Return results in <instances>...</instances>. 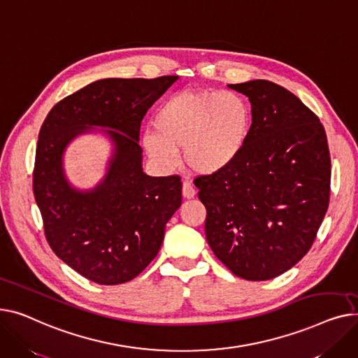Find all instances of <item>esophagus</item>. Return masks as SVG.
<instances>
[{
  "label": "esophagus",
  "mask_w": 358,
  "mask_h": 358,
  "mask_svg": "<svg viewBox=\"0 0 358 358\" xmlns=\"http://www.w3.org/2000/svg\"><path fill=\"white\" fill-rule=\"evenodd\" d=\"M182 195L186 199H191V198H194L196 195L195 187L191 185V182H187V180L183 182V185H182Z\"/></svg>",
  "instance_id": "esophagus-1"
}]
</instances>
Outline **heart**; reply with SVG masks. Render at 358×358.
Here are the masks:
<instances>
[{
    "instance_id": "1",
    "label": "heart",
    "mask_w": 358,
    "mask_h": 358,
    "mask_svg": "<svg viewBox=\"0 0 358 358\" xmlns=\"http://www.w3.org/2000/svg\"><path fill=\"white\" fill-rule=\"evenodd\" d=\"M153 131L141 133L144 153L157 167L176 166L179 150L195 173L215 175L240 156L251 115L245 101L233 92L182 91L155 111Z\"/></svg>"
}]
</instances>
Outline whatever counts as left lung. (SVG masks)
Returning a JSON list of instances; mask_svg holds the SVG:
<instances>
[{"label":"left lung","instance_id":"obj_1","mask_svg":"<svg viewBox=\"0 0 358 358\" xmlns=\"http://www.w3.org/2000/svg\"><path fill=\"white\" fill-rule=\"evenodd\" d=\"M251 102L247 141L220 173L195 179L205 236L236 276L268 280L312 247L329 203L331 157L320 118L264 79L228 85Z\"/></svg>","mask_w":358,"mask_h":358}]
</instances>
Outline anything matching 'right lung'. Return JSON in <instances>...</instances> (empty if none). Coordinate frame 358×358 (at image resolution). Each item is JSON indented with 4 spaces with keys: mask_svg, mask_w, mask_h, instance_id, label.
Instances as JSON below:
<instances>
[{
    "mask_svg": "<svg viewBox=\"0 0 358 358\" xmlns=\"http://www.w3.org/2000/svg\"><path fill=\"white\" fill-rule=\"evenodd\" d=\"M178 76L99 79L63 98L38 133L33 192L55 255L98 285L130 282L150 264L167 221L182 203L178 175L153 178L141 167L140 124ZM115 143L108 175L87 193L62 173L66 145L92 125Z\"/></svg>",
    "mask_w": 358,
    "mask_h": 358,
    "instance_id": "1",
    "label": "right lung"
}]
</instances>
